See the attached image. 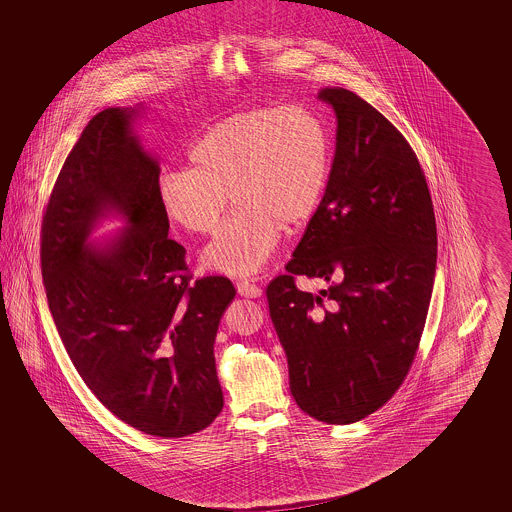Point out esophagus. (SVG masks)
Wrapping results in <instances>:
<instances>
[{"label": "esophagus", "mask_w": 512, "mask_h": 512, "mask_svg": "<svg viewBox=\"0 0 512 512\" xmlns=\"http://www.w3.org/2000/svg\"><path fill=\"white\" fill-rule=\"evenodd\" d=\"M236 289H238V295L246 296V298H259L263 295V289L255 283H251L249 279H240L236 281Z\"/></svg>", "instance_id": "1"}]
</instances>
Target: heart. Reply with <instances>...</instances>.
<instances>
[{
    "label": "heart",
    "instance_id": "obj_1",
    "mask_svg": "<svg viewBox=\"0 0 512 512\" xmlns=\"http://www.w3.org/2000/svg\"><path fill=\"white\" fill-rule=\"evenodd\" d=\"M191 167L163 171L157 201L187 233L212 234L202 253L208 268L251 276L276 249L281 229L308 223L323 199L334 148L325 120L304 105L253 107L206 129L189 148Z\"/></svg>",
    "mask_w": 512,
    "mask_h": 512
}]
</instances>
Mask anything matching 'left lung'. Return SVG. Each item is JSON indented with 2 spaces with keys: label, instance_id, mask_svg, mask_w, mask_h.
I'll return each mask as SVG.
<instances>
[{
  "label": "left lung",
  "instance_id": "1",
  "mask_svg": "<svg viewBox=\"0 0 512 512\" xmlns=\"http://www.w3.org/2000/svg\"><path fill=\"white\" fill-rule=\"evenodd\" d=\"M338 118L323 201L266 298L298 407L353 424L402 387L419 351L437 261V229L419 157L357 93L326 86ZM325 278L321 296L295 276Z\"/></svg>",
  "mask_w": 512,
  "mask_h": 512
}]
</instances>
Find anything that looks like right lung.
<instances>
[{
  "instance_id": "right-lung-1",
  "label": "right lung",
  "mask_w": 512,
  "mask_h": 512,
  "mask_svg": "<svg viewBox=\"0 0 512 512\" xmlns=\"http://www.w3.org/2000/svg\"><path fill=\"white\" fill-rule=\"evenodd\" d=\"M133 110L95 114L67 155L41 223L48 308L78 375L125 424L157 437L210 426L223 409L214 341L236 289L193 278L157 201L159 165L131 135ZM130 227L85 240L107 209Z\"/></svg>"
}]
</instances>
